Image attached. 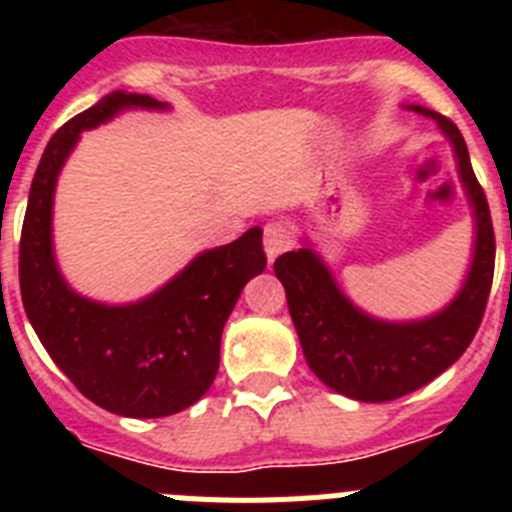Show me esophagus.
Instances as JSON below:
<instances>
[{
	"instance_id": "obj_1",
	"label": "esophagus",
	"mask_w": 512,
	"mask_h": 512,
	"mask_svg": "<svg viewBox=\"0 0 512 512\" xmlns=\"http://www.w3.org/2000/svg\"><path fill=\"white\" fill-rule=\"evenodd\" d=\"M292 246V230L284 220H269L264 225V251L266 259L274 261L279 253H284L287 248Z\"/></svg>"
}]
</instances>
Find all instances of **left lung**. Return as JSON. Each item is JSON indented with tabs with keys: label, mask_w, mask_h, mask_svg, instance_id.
I'll return each instance as SVG.
<instances>
[{
	"label": "left lung",
	"mask_w": 512,
	"mask_h": 512,
	"mask_svg": "<svg viewBox=\"0 0 512 512\" xmlns=\"http://www.w3.org/2000/svg\"><path fill=\"white\" fill-rule=\"evenodd\" d=\"M433 115L454 143L459 174L477 215V246L469 279L454 302L436 318L390 325L366 318L333 284L310 248L289 251L274 261L287 292L292 323L307 366L330 390L361 402H390L420 390L459 359L477 333L495 274V230L485 189L474 176L467 143L449 117Z\"/></svg>",
	"instance_id": "obj_1"
}]
</instances>
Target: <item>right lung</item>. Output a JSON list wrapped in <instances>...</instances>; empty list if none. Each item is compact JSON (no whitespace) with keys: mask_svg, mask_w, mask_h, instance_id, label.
<instances>
[{"mask_svg":"<svg viewBox=\"0 0 512 512\" xmlns=\"http://www.w3.org/2000/svg\"><path fill=\"white\" fill-rule=\"evenodd\" d=\"M164 107L148 94L115 92L53 133L33 176L20 235V292L27 320L81 395L125 418H164L210 390L220 336L243 284L266 266L261 228L212 248L148 300L107 307L74 295L51 248L56 176L81 130L122 107Z\"/></svg>","mask_w":512,"mask_h":512,"instance_id":"obj_1","label":"right lung"}]
</instances>
